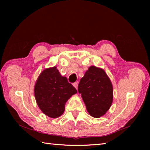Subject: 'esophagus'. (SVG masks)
<instances>
[{"mask_svg":"<svg viewBox=\"0 0 150 150\" xmlns=\"http://www.w3.org/2000/svg\"><path fill=\"white\" fill-rule=\"evenodd\" d=\"M78 83H73V86H74V87L77 89H78Z\"/></svg>","mask_w":150,"mask_h":150,"instance_id":"obj_1","label":"esophagus"}]
</instances>
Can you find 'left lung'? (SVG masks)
Wrapping results in <instances>:
<instances>
[{
  "label": "left lung",
  "instance_id": "obj_1",
  "mask_svg": "<svg viewBox=\"0 0 150 150\" xmlns=\"http://www.w3.org/2000/svg\"><path fill=\"white\" fill-rule=\"evenodd\" d=\"M78 92L89 114L94 117L103 116L110 108L113 99L112 86L103 69L90 66L80 80Z\"/></svg>",
  "mask_w": 150,
  "mask_h": 150
}]
</instances>
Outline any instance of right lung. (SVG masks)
Here are the masks:
<instances>
[{
    "instance_id": "1",
    "label": "right lung",
    "mask_w": 150,
    "mask_h": 150,
    "mask_svg": "<svg viewBox=\"0 0 150 150\" xmlns=\"http://www.w3.org/2000/svg\"><path fill=\"white\" fill-rule=\"evenodd\" d=\"M77 90L56 66L44 69L34 86V96L40 110L52 118L61 116L67 101Z\"/></svg>"
}]
</instances>
